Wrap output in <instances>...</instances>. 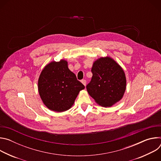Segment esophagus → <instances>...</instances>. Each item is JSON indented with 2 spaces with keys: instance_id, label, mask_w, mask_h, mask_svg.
<instances>
[{
  "instance_id": "esophagus-1",
  "label": "esophagus",
  "mask_w": 161,
  "mask_h": 161,
  "mask_svg": "<svg viewBox=\"0 0 161 161\" xmlns=\"http://www.w3.org/2000/svg\"><path fill=\"white\" fill-rule=\"evenodd\" d=\"M81 83L85 85V86H86V81L85 80H81Z\"/></svg>"
}]
</instances>
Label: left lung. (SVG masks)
Wrapping results in <instances>:
<instances>
[{
  "instance_id": "obj_1",
  "label": "left lung",
  "mask_w": 161,
  "mask_h": 161,
  "mask_svg": "<svg viewBox=\"0 0 161 161\" xmlns=\"http://www.w3.org/2000/svg\"><path fill=\"white\" fill-rule=\"evenodd\" d=\"M92 77L86 85L89 95L99 105L110 107L119 101L126 88L122 68L110 57H102L93 64Z\"/></svg>"
}]
</instances>
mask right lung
<instances>
[{
    "mask_svg": "<svg viewBox=\"0 0 161 161\" xmlns=\"http://www.w3.org/2000/svg\"><path fill=\"white\" fill-rule=\"evenodd\" d=\"M84 88L64 60L53 61L45 66L38 80V90L43 103L57 112L71 108L79 92Z\"/></svg>",
    "mask_w": 161,
    "mask_h": 161,
    "instance_id": "1",
    "label": "right lung"
}]
</instances>
